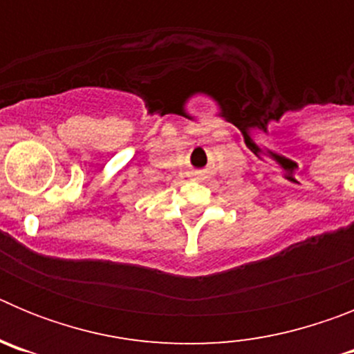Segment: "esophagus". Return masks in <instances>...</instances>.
<instances>
[{
  "label": "esophagus",
  "mask_w": 354,
  "mask_h": 354,
  "mask_svg": "<svg viewBox=\"0 0 354 354\" xmlns=\"http://www.w3.org/2000/svg\"><path fill=\"white\" fill-rule=\"evenodd\" d=\"M192 175H193V179L198 180V183H204V180L207 179V171L205 170H195Z\"/></svg>",
  "instance_id": "1"
}]
</instances>
